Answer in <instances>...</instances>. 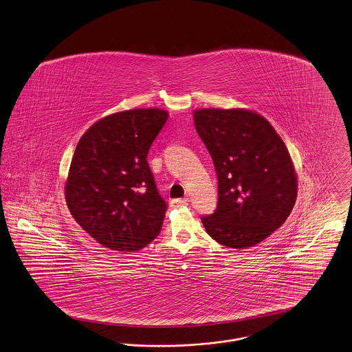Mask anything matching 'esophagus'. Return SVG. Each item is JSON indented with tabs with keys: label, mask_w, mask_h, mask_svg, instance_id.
Instances as JSON below:
<instances>
[{
	"label": "esophagus",
	"mask_w": 352,
	"mask_h": 352,
	"mask_svg": "<svg viewBox=\"0 0 352 352\" xmlns=\"http://www.w3.org/2000/svg\"><path fill=\"white\" fill-rule=\"evenodd\" d=\"M187 204H188L187 198H178V199L171 201V206L173 207L186 206Z\"/></svg>",
	"instance_id": "1"
}]
</instances>
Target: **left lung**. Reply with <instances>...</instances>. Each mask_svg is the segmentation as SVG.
<instances>
[{
    "instance_id": "obj_1",
    "label": "left lung",
    "mask_w": 352,
    "mask_h": 352,
    "mask_svg": "<svg viewBox=\"0 0 352 352\" xmlns=\"http://www.w3.org/2000/svg\"><path fill=\"white\" fill-rule=\"evenodd\" d=\"M194 124L218 178L217 208L201 217L207 234L226 248L255 246L285 223L296 201L287 147L248 110L201 109Z\"/></svg>"
}]
</instances>
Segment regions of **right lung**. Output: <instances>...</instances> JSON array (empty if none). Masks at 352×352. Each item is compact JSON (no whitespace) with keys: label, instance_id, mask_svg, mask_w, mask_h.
I'll return each mask as SVG.
<instances>
[{"label":"right lung","instance_id":"right-lung-1","mask_svg":"<svg viewBox=\"0 0 352 352\" xmlns=\"http://www.w3.org/2000/svg\"><path fill=\"white\" fill-rule=\"evenodd\" d=\"M168 114L134 109L93 124L76 147L66 204L81 228L104 248L137 251L160 234L167 204L147 164Z\"/></svg>","mask_w":352,"mask_h":352}]
</instances>
